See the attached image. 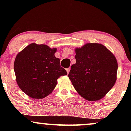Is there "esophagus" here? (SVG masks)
Here are the masks:
<instances>
[{"label": "esophagus", "mask_w": 131, "mask_h": 131, "mask_svg": "<svg viewBox=\"0 0 131 131\" xmlns=\"http://www.w3.org/2000/svg\"><path fill=\"white\" fill-rule=\"evenodd\" d=\"M67 70V73H68H68H70V68H67V70Z\"/></svg>", "instance_id": "34e87169"}]
</instances>
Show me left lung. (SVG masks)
Wrapping results in <instances>:
<instances>
[{
    "label": "left lung",
    "mask_w": 131,
    "mask_h": 131,
    "mask_svg": "<svg viewBox=\"0 0 131 131\" xmlns=\"http://www.w3.org/2000/svg\"><path fill=\"white\" fill-rule=\"evenodd\" d=\"M75 58L68 77L76 91L89 101L103 98L116 81L115 57L103 45L90 43L76 49Z\"/></svg>",
    "instance_id": "left-lung-1"
}]
</instances>
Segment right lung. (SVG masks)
<instances>
[{"mask_svg": "<svg viewBox=\"0 0 131 131\" xmlns=\"http://www.w3.org/2000/svg\"><path fill=\"white\" fill-rule=\"evenodd\" d=\"M56 49L46 45L31 43L16 55L14 71L21 90L34 99L50 94L57 84V79L67 74L55 57Z\"/></svg>", "mask_w": 131, "mask_h": 131, "instance_id": "add662e5", "label": "right lung"}]
</instances>
